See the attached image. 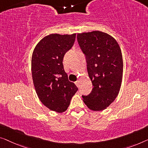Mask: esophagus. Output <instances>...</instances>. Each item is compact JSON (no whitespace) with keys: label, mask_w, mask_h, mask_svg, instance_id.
Wrapping results in <instances>:
<instances>
[{"label":"esophagus","mask_w":148,"mask_h":148,"mask_svg":"<svg viewBox=\"0 0 148 148\" xmlns=\"http://www.w3.org/2000/svg\"><path fill=\"white\" fill-rule=\"evenodd\" d=\"M75 84L77 86V87H80V82L76 81V82H75Z\"/></svg>","instance_id":"esophagus-1"}]
</instances>
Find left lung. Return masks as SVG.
<instances>
[{"label": "left lung", "mask_w": 148, "mask_h": 148, "mask_svg": "<svg viewBox=\"0 0 148 148\" xmlns=\"http://www.w3.org/2000/svg\"><path fill=\"white\" fill-rule=\"evenodd\" d=\"M77 40L87 63L88 76L93 88L82 96L88 108L101 111L118 96L122 84L123 59L120 46L113 37L100 31L80 33Z\"/></svg>", "instance_id": "left-lung-1"}]
</instances>
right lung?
<instances>
[{"instance_id": "add662e5", "label": "right lung", "mask_w": 148, "mask_h": 148, "mask_svg": "<svg viewBox=\"0 0 148 148\" xmlns=\"http://www.w3.org/2000/svg\"><path fill=\"white\" fill-rule=\"evenodd\" d=\"M76 34H52L40 40L31 60L32 80L41 102L52 111L62 113L69 106L78 88L68 80L63 58L74 45Z\"/></svg>"}]
</instances>
